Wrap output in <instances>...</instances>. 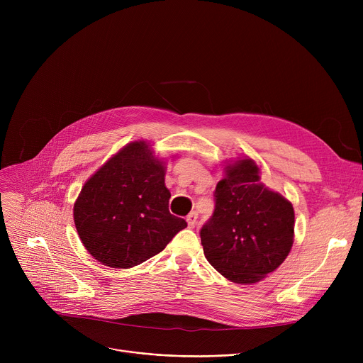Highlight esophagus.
Returning a JSON list of instances; mask_svg holds the SVG:
<instances>
[{
	"label": "esophagus",
	"mask_w": 363,
	"mask_h": 363,
	"mask_svg": "<svg viewBox=\"0 0 363 363\" xmlns=\"http://www.w3.org/2000/svg\"><path fill=\"white\" fill-rule=\"evenodd\" d=\"M196 218H198V214H196L195 211H192V213L186 217V223H188V227H189V228H194V227H195Z\"/></svg>",
	"instance_id": "esophagus-1"
}]
</instances>
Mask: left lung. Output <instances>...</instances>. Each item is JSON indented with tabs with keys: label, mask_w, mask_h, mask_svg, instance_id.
Returning a JSON list of instances; mask_svg holds the SVG:
<instances>
[{
	"label": "left lung",
	"mask_w": 363,
	"mask_h": 363,
	"mask_svg": "<svg viewBox=\"0 0 363 363\" xmlns=\"http://www.w3.org/2000/svg\"><path fill=\"white\" fill-rule=\"evenodd\" d=\"M217 184L216 208L201 228L205 258L225 279L238 284L263 280L286 260L294 240L290 201L260 182L251 158L225 167Z\"/></svg>",
	"instance_id": "8db88e82"
}]
</instances>
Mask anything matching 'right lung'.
<instances>
[{"mask_svg":"<svg viewBox=\"0 0 363 363\" xmlns=\"http://www.w3.org/2000/svg\"><path fill=\"white\" fill-rule=\"evenodd\" d=\"M169 198L164 162L150 145L128 143L83 185L73 208L77 234L101 264L135 267L186 227L169 213Z\"/></svg>","mask_w":363,"mask_h":363,"instance_id":"add662e5","label":"right lung"}]
</instances>
